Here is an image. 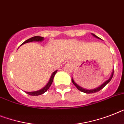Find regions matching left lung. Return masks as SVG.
Instances as JSON below:
<instances>
[{"mask_svg":"<svg viewBox=\"0 0 124 124\" xmlns=\"http://www.w3.org/2000/svg\"><path fill=\"white\" fill-rule=\"evenodd\" d=\"M92 35L93 36H94L95 38H98V39H100L99 37H98V36H96L94 34H93L92 33ZM113 72H112V74H111V76H110V78H109V79H108L107 81H106L105 83H103L102 85H101L100 86H99V87H98V88H95V89H85V88H82V87L79 86L78 85H77L76 83H75L74 81V79H72V83H73L74 85V86H76V88H78L79 90V91H82V92H83V93H96V92H98V91H100L101 89H102L104 87H105V86L106 85H107V84H108V83L110 81H111V79H112V77H113Z\"/></svg>","mask_w":124,"mask_h":124,"instance_id":"8db88e82","label":"left lung"}]
</instances>
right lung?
<instances>
[{
	"mask_svg": "<svg viewBox=\"0 0 124 124\" xmlns=\"http://www.w3.org/2000/svg\"><path fill=\"white\" fill-rule=\"evenodd\" d=\"M44 39V38L43 37H41V36H33L32 38H30V39H27L24 42H23L21 45L20 46H21L22 45L24 44V43H28V42H32V41H43ZM57 70H55V71H54V72L52 73V76H51L50 78V80L48 82V83L46 84V85L45 86L44 88H43L42 89H40V90H38V91H32V92H26L27 94H30V95H31V96H38V95H41V94H43L44 93L46 92L47 91L48 89H49V88L50 87L51 85L52 84V82H53V80H54V78L55 76V74L57 73Z\"/></svg>",
	"mask_w": 124,
	"mask_h": 124,
	"instance_id": "1",
	"label": "right lung"
}]
</instances>
